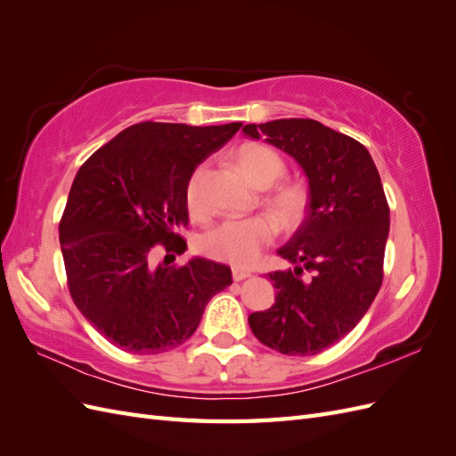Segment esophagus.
I'll use <instances>...</instances> for the list:
<instances>
[{
    "label": "esophagus",
    "mask_w": 456,
    "mask_h": 456,
    "mask_svg": "<svg viewBox=\"0 0 456 456\" xmlns=\"http://www.w3.org/2000/svg\"><path fill=\"white\" fill-rule=\"evenodd\" d=\"M232 278L233 281H241V280H247L251 278V272L249 270H243V268H232Z\"/></svg>",
    "instance_id": "esophagus-1"
}]
</instances>
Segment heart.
I'll use <instances>...</instances> for the list:
<instances>
[{
	"label": "heart",
	"mask_w": 456,
	"mask_h": 456,
	"mask_svg": "<svg viewBox=\"0 0 456 456\" xmlns=\"http://www.w3.org/2000/svg\"><path fill=\"white\" fill-rule=\"evenodd\" d=\"M233 165L245 178V183L256 190L268 188L266 194L262 196V203L285 230H293L300 224L306 213V194L298 186L278 184L287 173V165L278 151L265 144H243L233 151ZM203 176L205 165H198L188 176L184 190L186 205L194 215L203 213ZM273 236L275 226L268 216L226 220L203 233L200 249L207 256L243 268L253 265L260 251L272 243Z\"/></svg>",
	"instance_id": "heart-1"
}]
</instances>
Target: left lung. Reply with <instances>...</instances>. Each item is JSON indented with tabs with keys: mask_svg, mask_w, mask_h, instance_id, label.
<instances>
[{
	"mask_svg": "<svg viewBox=\"0 0 456 456\" xmlns=\"http://www.w3.org/2000/svg\"><path fill=\"white\" fill-rule=\"evenodd\" d=\"M243 133L291 156L308 178V213L268 273L273 306L249 315L253 335L287 355H314L360 323L382 285L390 207L367 148L315 119L249 123Z\"/></svg>",
	"mask_w": 456,
	"mask_h": 456,
	"instance_id": "left-lung-1",
	"label": "left lung"
}]
</instances>
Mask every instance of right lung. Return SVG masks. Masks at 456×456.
Here are the masks:
<instances>
[{
	"label": "right lung",
	"instance_id": "right-lung-1",
	"mask_svg": "<svg viewBox=\"0 0 456 456\" xmlns=\"http://www.w3.org/2000/svg\"><path fill=\"white\" fill-rule=\"evenodd\" d=\"M240 127L142 121L79 167L59 226L68 289L114 346L131 354L181 346L207 302L232 283V270L218 262L196 256L176 268L156 266L154 256L156 245L184 253L178 232L188 224V176Z\"/></svg>",
	"mask_w": 456,
	"mask_h": 456
}]
</instances>
